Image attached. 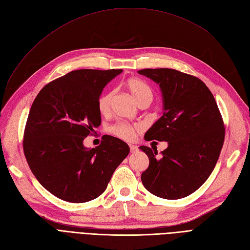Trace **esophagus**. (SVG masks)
Instances as JSON below:
<instances>
[{
    "mask_svg": "<svg viewBox=\"0 0 250 250\" xmlns=\"http://www.w3.org/2000/svg\"><path fill=\"white\" fill-rule=\"evenodd\" d=\"M129 148H130V152H132V153H135L139 150L138 146H135V145H129Z\"/></svg>",
    "mask_w": 250,
    "mask_h": 250,
    "instance_id": "1",
    "label": "esophagus"
}]
</instances>
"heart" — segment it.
Wrapping results in <instances>:
<instances>
[{
  "mask_svg": "<svg viewBox=\"0 0 250 250\" xmlns=\"http://www.w3.org/2000/svg\"><path fill=\"white\" fill-rule=\"evenodd\" d=\"M125 85L128 89V92L130 93L134 101L138 104L142 101H151V99H152V90H151L147 83L144 81L138 78H130L126 81ZM112 95L113 94L111 92H106L101 94L99 98H98L97 105L98 109H99L101 113H106L109 111ZM138 130L139 126H131L124 123L117 124L115 126H112L109 129V131L112 134H115L117 137L126 141H130L134 139L135 133H137Z\"/></svg>",
  "mask_w": 250,
  "mask_h": 250,
  "instance_id": "b5f03b06",
  "label": "heart"
}]
</instances>
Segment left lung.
Listing matches in <instances>:
<instances>
[{"instance_id":"8db88e82","label":"left lung","mask_w":250,"mask_h":250,"mask_svg":"<svg viewBox=\"0 0 250 250\" xmlns=\"http://www.w3.org/2000/svg\"><path fill=\"white\" fill-rule=\"evenodd\" d=\"M138 73L157 83L163 96V116L145 140L168 142L161 156L154 147H140L149 157L142 183L157 197H187L206 183L217 164L225 135L221 113L213 94L197 77L173 69Z\"/></svg>"}]
</instances>
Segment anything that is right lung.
Listing matches in <instances>:
<instances>
[{"instance_id":"right-lung-1","label":"right lung","mask_w":250,"mask_h":250,"mask_svg":"<svg viewBox=\"0 0 250 250\" xmlns=\"http://www.w3.org/2000/svg\"><path fill=\"white\" fill-rule=\"evenodd\" d=\"M122 70H77L44 85L30 108L24 153L40 184L59 199L82 203L106 190L129 146L103 135L96 148L83 141L101 124L98 98Z\"/></svg>"}]
</instances>
